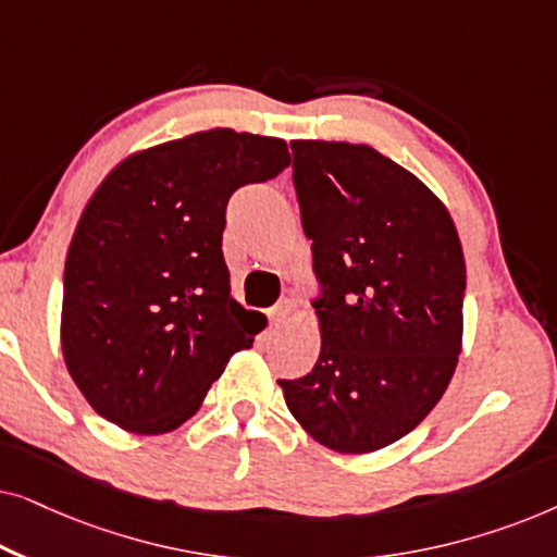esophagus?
I'll return each instance as SVG.
<instances>
[{
	"label": "esophagus",
	"mask_w": 557,
	"mask_h": 557,
	"mask_svg": "<svg viewBox=\"0 0 557 557\" xmlns=\"http://www.w3.org/2000/svg\"><path fill=\"white\" fill-rule=\"evenodd\" d=\"M288 311H292V304L288 301H278L276 307H273L271 311H269V322H271V326H281L288 319Z\"/></svg>",
	"instance_id": "obj_1"
}]
</instances>
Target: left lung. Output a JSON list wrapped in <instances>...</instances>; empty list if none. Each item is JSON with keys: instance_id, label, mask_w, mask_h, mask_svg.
I'll return each instance as SVG.
<instances>
[{"instance_id": "obj_1", "label": "left lung", "mask_w": 557, "mask_h": 557, "mask_svg": "<svg viewBox=\"0 0 557 557\" xmlns=\"http://www.w3.org/2000/svg\"><path fill=\"white\" fill-rule=\"evenodd\" d=\"M294 189L311 240L322 352L278 380L319 444L368 454L416 429L461 352L467 265L444 202L364 144L292 141Z\"/></svg>"}]
</instances>
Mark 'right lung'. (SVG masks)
Returning <instances> with one entry per match:
<instances>
[{"label": "right lung", "mask_w": 557, "mask_h": 557, "mask_svg": "<svg viewBox=\"0 0 557 557\" xmlns=\"http://www.w3.org/2000/svg\"><path fill=\"white\" fill-rule=\"evenodd\" d=\"M286 141L210 128L124 159L90 197L63 273V357L90 408L132 433L174 431L200 408L256 311L223 258L235 189L288 166Z\"/></svg>", "instance_id": "1"}]
</instances>
